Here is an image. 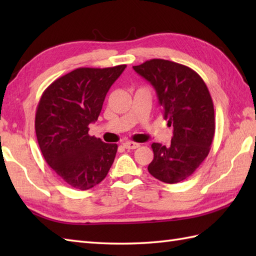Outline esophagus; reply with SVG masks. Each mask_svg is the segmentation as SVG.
<instances>
[{"instance_id":"34e87169","label":"esophagus","mask_w":256,"mask_h":256,"mask_svg":"<svg viewBox=\"0 0 256 256\" xmlns=\"http://www.w3.org/2000/svg\"><path fill=\"white\" fill-rule=\"evenodd\" d=\"M123 146L126 150H135V148H140V144L134 143V142H125L123 144Z\"/></svg>"}]
</instances>
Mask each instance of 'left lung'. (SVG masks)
Wrapping results in <instances>:
<instances>
[{"label":"left lung","mask_w":256,"mask_h":256,"mask_svg":"<svg viewBox=\"0 0 256 256\" xmlns=\"http://www.w3.org/2000/svg\"><path fill=\"white\" fill-rule=\"evenodd\" d=\"M133 69L154 86L162 116L174 128L170 146L152 144L154 158L148 170L162 182H180L210 152L216 131L210 92L202 78L182 64L150 59Z\"/></svg>","instance_id":"8db88e82"}]
</instances>
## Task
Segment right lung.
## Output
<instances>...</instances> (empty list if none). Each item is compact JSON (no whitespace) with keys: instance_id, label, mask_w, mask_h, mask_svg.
I'll return each instance as SVG.
<instances>
[{"instance_id":"1","label":"right lung","mask_w":256,"mask_h":256,"mask_svg":"<svg viewBox=\"0 0 256 256\" xmlns=\"http://www.w3.org/2000/svg\"><path fill=\"white\" fill-rule=\"evenodd\" d=\"M126 64L77 68L56 79L42 92L35 116L42 154L64 182L86 190L100 184L116 158L118 145L89 135L103 101Z\"/></svg>"}]
</instances>
